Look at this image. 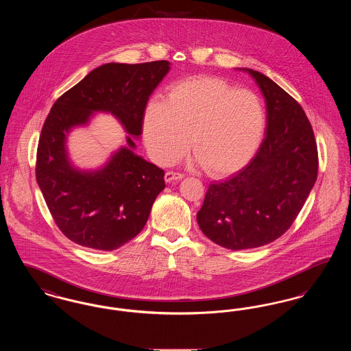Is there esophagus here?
Masks as SVG:
<instances>
[{"mask_svg":"<svg viewBox=\"0 0 351 351\" xmlns=\"http://www.w3.org/2000/svg\"><path fill=\"white\" fill-rule=\"evenodd\" d=\"M183 173H180V172L168 171V172H166V175H165V180H166L167 183H171V182H173V180H180V179H183Z\"/></svg>","mask_w":351,"mask_h":351,"instance_id":"1","label":"esophagus"}]
</instances>
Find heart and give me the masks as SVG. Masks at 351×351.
<instances>
[{
  "label": "heart",
  "instance_id": "1",
  "mask_svg": "<svg viewBox=\"0 0 351 351\" xmlns=\"http://www.w3.org/2000/svg\"><path fill=\"white\" fill-rule=\"evenodd\" d=\"M266 125L258 95L209 76L172 84L167 102L150 101L142 118L145 143L156 163L176 162L191 143L197 162L213 176L245 167L259 149Z\"/></svg>",
  "mask_w": 351,
  "mask_h": 351
}]
</instances>
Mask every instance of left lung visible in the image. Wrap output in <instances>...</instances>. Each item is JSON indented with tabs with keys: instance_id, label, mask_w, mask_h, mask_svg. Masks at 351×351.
I'll return each instance as SVG.
<instances>
[{
	"instance_id": "left-lung-1",
	"label": "left lung",
	"mask_w": 351,
	"mask_h": 351,
	"mask_svg": "<svg viewBox=\"0 0 351 351\" xmlns=\"http://www.w3.org/2000/svg\"><path fill=\"white\" fill-rule=\"evenodd\" d=\"M267 106L266 136L246 167L209 185L197 212L201 232L230 250L265 246L300 213L318 172L317 145L300 104L263 73L247 69Z\"/></svg>"
}]
</instances>
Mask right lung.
<instances>
[{"instance_id":"obj_1","label":"right lung","mask_w":351,"mask_h":351,"mask_svg":"<svg viewBox=\"0 0 351 351\" xmlns=\"http://www.w3.org/2000/svg\"><path fill=\"white\" fill-rule=\"evenodd\" d=\"M169 71V62L108 63L89 72L51 108L39 136L36 182L60 232L72 242L112 251L136 237L165 189V171L134 154L132 134H142L147 101ZM95 111L117 117L131 134L127 145L96 171H80L67 159L66 134Z\"/></svg>"}]
</instances>
